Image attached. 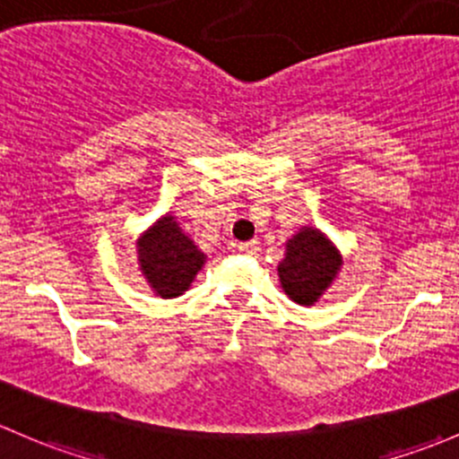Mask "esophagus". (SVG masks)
Segmentation results:
<instances>
[{"mask_svg":"<svg viewBox=\"0 0 459 459\" xmlns=\"http://www.w3.org/2000/svg\"><path fill=\"white\" fill-rule=\"evenodd\" d=\"M236 249L243 254H256L258 252V243L256 240H247V243H238L236 245Z\"/></svg>","mask_w":459,"mask_h":459,"instance_id":"obj_1","label":"esophagus"}]
</instances>
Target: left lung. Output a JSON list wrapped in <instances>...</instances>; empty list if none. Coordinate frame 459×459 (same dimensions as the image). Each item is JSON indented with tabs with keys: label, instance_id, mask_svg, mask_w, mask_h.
<instances>
[{
	"label": "left lung",
	"instance_id": "1",
	"mask_svg": "<svg viewBox=\"0 0 459 459\" xmlns=\"http://www.w3.org/2000/svg\"><path fill=\"white\" fill-rule=\"evenodd\" d=\"M342 269V254L325 231L302 225L285 243V256L278 263L282 291L296 305L311 307L323 299Z\"/></svg>",
	"mask_w": 459,
	"mask_h": 459
}]
</instances>
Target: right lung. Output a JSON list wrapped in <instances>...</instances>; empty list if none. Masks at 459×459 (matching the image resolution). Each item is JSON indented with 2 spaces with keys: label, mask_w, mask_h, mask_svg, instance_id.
Segmentation results:
<instances>
[{
  "label": "right lung",
  "mask_w": 459,
  "mask_h": 459,
  "mask_svg": "<svg viewBox=\"0 0 459 459\" xmlns=\"http://www.w3.org/2000/svg\"><path fill=\"white\" fill-rule=\"evenodd\" d=\"M136 261L154 296L177 299L190 290L207 254L168 212L136 238Z\"/></svg>",
  "instance_id": "add662e5"
}]
</instances>
